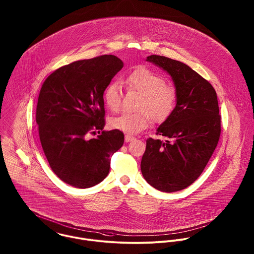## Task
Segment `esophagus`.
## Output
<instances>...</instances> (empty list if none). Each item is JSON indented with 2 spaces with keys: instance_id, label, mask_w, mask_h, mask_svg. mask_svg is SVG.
Here are the masks:
<instances>
[{
  "instance_id": "1",
  "label": "esophagus",
  "mask_w": 254,
  "mask_h": 254,
  "mask_svg": "<svg viewBox=\"0 0 254 254\" xmlns=\"http://www.w3.org/2000/svg\"><path fill=\"white\" fill-rule=\"evenodd\" d=\"M134 140H135L134 137H132V136H130V135H125V142H126V143L132 142V141H134Z\"/></svg>"
}]
</instances>
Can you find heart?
I'll use <instances>...</instances> for the list:
<instances>
[{"label": "heart", "instance_id": "1", "mask_svg": "<svg viewBox=\"0 0 254 254\" xmlns=\"http://www.w3.org/2000/svg\"><path fill=\"white\" fill-rule=\"evenodd\" d=\"M127 85L143 95L138 112H124L111 118L113 129L127 134H138L150 124L151 118L156 122L166 120L173 112L176 105L174 88L165 85L162 76L146 67H138L126 78ZM106 107L116 111L121 105V89L117 82H111L103 94Z\"/></svg>", "mask_w": 254, "mask_h": 254}]
</instances>
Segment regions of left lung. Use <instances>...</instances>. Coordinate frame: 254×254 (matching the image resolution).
<instances>
[{"instance_id": "1", "label": "left lung", "mask_w": 254, "mask_h": 254, "mask_svg": "<svg viewBox=\"0 0 254 254\" xmlns=\"http://www.w3.org/2000/svg\"><path fill=\"white\" fill-rule=\"evenodd\" d=\"M146 62L171 76L177 100L171 115L156 129L166 141L146 140L142 174L158 190H181L200 176L217 146V95L208 81L181 62L155 55Z\"/></svg>"}]
</instances>
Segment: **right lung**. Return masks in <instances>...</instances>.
I'll return each mask as SVG.
<instances>
[{"label": "right lung", "mask_w": 254, "mask_h": 254, "mask_svg": "<svg viewBox=\"0 0 254 254\" xmlns=\"http://www.w3.org/2000/svg\"><path fill=\"white\" fill-rule=\"evenodd\" d=\"M123 67L115 56L74 62L52 73L38 98L39 137L50 167L62 181L93 187L109 174L110 159L124 143L119 130H104V90ZM100 135L88 140V132ZM102 133H101L100 132Z\"/></svg>", "instance_id": "right-lung-1"}]
</instances>
